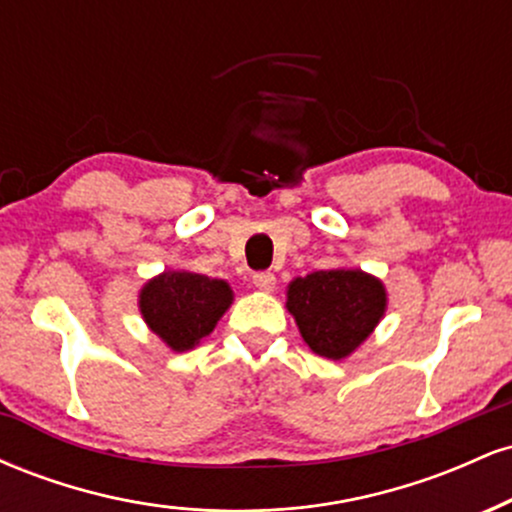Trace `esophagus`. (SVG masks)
<instances>
[{
	"instance_id": "34e87169",
	"label": "esophagus",
	"mask_w": 512,
	"mask_h": 512,
	"mask_svg": "<svg viewBox=\"0 0 512 512\" xmlns=\"http://www.w3.org/2000/svg\"><path fill=\"white\" fill-rule=\"evenodd\" d=\"M252 284H255L260 291H274L276 276L272 272H257L252 274Z\"/></svg>"
}]
</instances>
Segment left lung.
I'll return each mask as SVG.
<instances>
[{
  "label": "left lung",
  "instance_id": "left-lung-1",
  "mask_svg": "<svg viewBox=\"0 0 512 512\" xmlns=\"http://www.w3.org/2000/svg\"><path fill=\"white\" fill-rule=\"evenodd\" d=\"M385 289L361 269H322L289 284V313L305 344L325 358L349 356L385 313Z\"/></svg>",
  "mask_w": 512,
  "mask_h": 512
}]
</instances>
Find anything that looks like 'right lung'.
<instances>
[{
    "mask_svg": "<svg viewBox=\"0 0 512 512\" xmlns=\"http://www.w3.org/2000/svg\"><path fill=\"white\" fill-rule=\"evenodd\" d=\"M233 301L226 281L192 272H163L142 289L146 325L173 351H187L214 330Z\"/></svg>",
    "mask_w": 512,
    "mask_h": 512,
    "instance_id": "1",
    "label": "right lung"
}]
</instances>
